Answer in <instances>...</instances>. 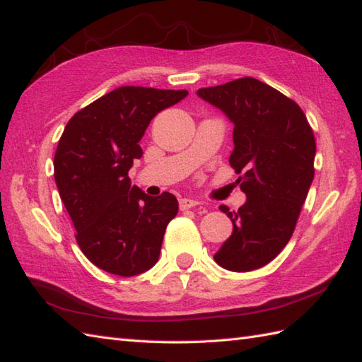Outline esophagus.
Here are the masks:
<instances>
[{"label": "esophagus", "mask_w": 362, "mask_h": 362, "mask_svg": "<svg viewBox=\"0 0 362 362\" xmlns=\"http://www.w3.org/2000/svg\"><path fill=\"white\" fill-rule=\"evenodd\" d=\"M199 205L197 201H194V199H188V197H183L179 201V206L180 210H188V209H193V206Z\"/></svg>", "instance_id": "obj_1"}]
</instances>
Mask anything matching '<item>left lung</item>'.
I'll return each mask as SVG.
<instances>
[{"mask_svg":"<svg viewBox=\"0 0 362 362\" xmlns=\"http://www.w3.org/2000/svg\"><path fill=\"white\" fill-rule=\"evenodd\" d=\"M197 96L233 122L228 161L247 196L238 211L219 206L233 232L213 258L228 271L249 272L271 263L294 233L313 183L316 140L302 109L258 79L199 88Z\"/></svg>","mask_w":362,"mask_h":362,"instance_id":"1","label":"left lung"}]
</instances>
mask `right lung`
I'll return each mask as SVG.
<instances>
[{
	"label": "right lung",
	"instance_id": "1",
	"mask_svg": "<svg viewBox=\"0 0 362 362\" xmlns=\"http://www.w3.org/2000/svg\"><path fill=\"white\" fill-rule=\"evenodd\" d=\"M187 90L119 87L68 121L54 156V179L76 228V241L103 271L132 276L157 263L179 204L171 193L151 197L132 187L129 169L151 119Z\"/></svg>",
	"mask_w": 362,
	"mask_h": 362
}]
</instances>
